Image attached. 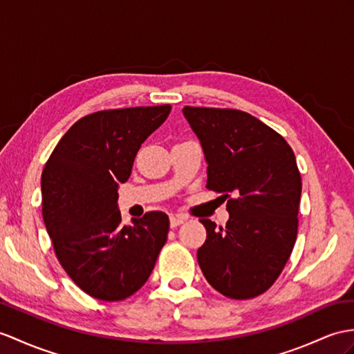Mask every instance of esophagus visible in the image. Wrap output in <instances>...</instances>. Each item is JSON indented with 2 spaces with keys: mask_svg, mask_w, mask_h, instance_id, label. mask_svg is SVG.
Here are the masks:
<instances>
[{
  "mask_svg": "<svg viewBox=\"0 0 354 354\" xmlns=\"http://www.w3.org/2000/svg\"><path fill=\"white\" fill-rule=\"evenodd\" d=\"M186 221V218H183V216H178V214H172V216L169 218V223H171V227L172 228H176V227H178V225H182V223Z\"/></svg>",
  "mask_w": 354,
  "mask_h": 354,
  "instance_id": "esophagus-1",
  "label": "esophagus"
}]
</instances>
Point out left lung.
I'll return each mask as SVG.
<instances>
[{"label":"left lung","instance_id":"8db88e82","mask_svg":"<svg viewBox=\"0 0 354 354\" xmlns=\"http://www.w3.org/2000/svg\"><path fill=\"white\" fill-rule=\"evenodd\" d=\"M200 138L207 189L227 201L230 221L200 219L207 239L198 264L207 282L236 300L269 290L286 267L299 227L301 177L290 144L245 111L185 106Z\"/></svg>","mask_w":354,"mask_h":354}]
</instances>
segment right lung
<instances>
[{
    "label": "right lung",
    "instance_id": "obj_1",
    "mask_svg": "<svg viewBox=\"0 0 354 354\" xmlns=\"http://www.w3.org/2000/svg\"><path fill=\"white\" fill-rule=\"evenodd\" d=\"M171 105L103 109L77 120L41 172V213L57 260L88 296L124 300L147 282L169 219L149 212L122 225L118 183L131 177L141 144Z\"/></svg>",
    "mask_w": 354,
    "mask_h": 354
}]
</instances>
